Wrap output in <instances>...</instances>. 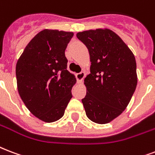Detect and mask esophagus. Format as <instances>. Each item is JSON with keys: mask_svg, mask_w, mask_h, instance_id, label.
Here are the masks:
<instances>
[{"mask_svg": "<svg viewBox=\"0 0 155 155\" xmlns=\"http://www.w3.org/2000/svg\"><path fill=\"white\" fill-rule=\"evenodd\" d=\"M84 76H85V73L84 72V71H81V72L76 74V78H77V80L79 82H81Z\"/></svg>", "mask_w": 155, "mask_h": 155, "instance_id": "34e87169", "label": "esophagus"}]
</instances>
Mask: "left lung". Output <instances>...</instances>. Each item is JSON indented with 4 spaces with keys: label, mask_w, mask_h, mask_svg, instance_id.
Segmentation results:
<instances>
[{
    "label": "left lung",
    "mask_w": 155,
    "mask_h": 155,
    "mask_svg": "<svg viewBox=\"0 0 155 155\" xmlns=\"http://www.w3.org/2000/svg\"><path fill=\"white\" fill-rule=\"evenodd\" d=\"M76 36L90 55V74L84 80L87 93L82 99L86 115L94 123L107 124L124 110L135 92V57L110 29L84 31Z\"/></svg>",
    "instance_id": "left-lung-1"
}]
</instances>
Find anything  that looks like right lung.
Wrapping results in <instances>:
<instances>
[{"label": "right lung", "instance_id": "right-lung-1", "mask_svg": "<svg viewBox=\"0 0 155 155\" xmlns=\"http://www.w3.org/2000/svg\"><path fill=\"white\" fill-rule=\"evenodd\" d=\"M73 32L43 30L26 46L16 64L18 90L31 114L44 122L61 119L72 97L75 75L65 50Z\"/></svg>", "mask_w": 155, "mask_h": 155}]
</instances>
